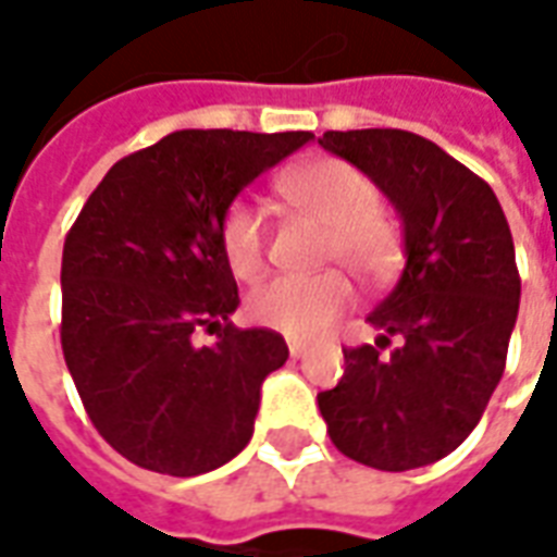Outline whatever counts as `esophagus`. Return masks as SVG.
<instances>
[{
	"label": "esophagus",
	"instance_id": "esophagus-1",
	"mask_svg": "<svg viewBox=\"0 0 557 557\" xmlns=\"http://www.w3.org/2000/svg\"><path fill=\"white\" fill-rule=\"evenodd\" d=\"M286 343H289V355H292V358H301L304 351H307V346H304L301 339L289 337V339H286Z\"/></svg>",
	"mask_w": 557,
	"mask_h": 557
}]
</instances>
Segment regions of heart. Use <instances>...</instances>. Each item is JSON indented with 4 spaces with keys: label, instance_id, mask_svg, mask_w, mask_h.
Returning a JSON list of instances; mask_svg holds the SVG:
<instances>
[{
    "label": "heart",
    "instance_id": "obj_1",
    "mask_svg": "<svg viewBox=\"0 0 557 557\" xmlns=\"http://www.w3.org/2000/svg\"><path fill=\"white\" fill-rule=\"evenodd\" d=\"M277 194L295 211L325 226L322 262H339L361 280L382 283L403 259V230L379 202V187L343 158H315L277 178ZM220 250L238 280H256L268 262L265 220L247 199H235L220 218ZM351 283L343 271L313 277H274L247 295L256 325L286 337H319L349 310Z\"/></svg>",
    "mask_w": 557,
    "mask_h": 557
}]
</instances>
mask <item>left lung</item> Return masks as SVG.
I'll return each instance as SVG.
<instances>
[{
  "instance_id": "left-lung-1",
  "label": "left lung",
  "mask_w": 557,
  "mask_h": 557,
  "mask_svg": "<svg viewBox=\"0 0 557 557\" xmlns=\"http://www.w3.org/2000/svg\"><path fill=\"white\" fill-rule=\"evenodd\" d=\"M319 146L367 172L406 230V268L367 315L382 334L343 349L346 373L319 411L361 466H430L466 442L502 382L522 289L513 235L490 184L432 139L367 127L325 131Z\"/></svg>"
}]
</instances>
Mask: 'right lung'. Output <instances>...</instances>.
Wrapping results in <instances>:
<instances>
[{"label":"right lung","mask_w":557,"mask_h":557,"mask_svg":"<svg viewBox=\"0 0 557 557\" xmlns=\"http://www.w3.org/2000/svg\"><path fill=\"white\" fill-rule=\"evenodd\" d=\"M310 131H175L91 190L62 250V355L103 442L134 466L194 478L244 450L259 387L289 349L235 327L220 218ZM214 330V347H194Z\"/></svg>","instance_id":"obj_1"}]
</instances>
